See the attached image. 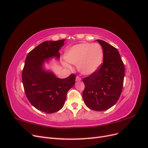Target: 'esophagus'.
<instances>
[{
  "label": "esophagus",
  "mask_w": 148,
  "mask_h": 148,
  "mask_svg": "<svg viewBox=\"0 0 148 148\" xmlns=\"http://www.w3.org/2000/svg\"><path fill=\"white\" fill-rule=\"evenodd\" d=\"M81 80H82V78L79 77H78V76H77V77H76V81L78 82V81H81Z\"/></svg>",
  "instance_id": "obj_1"
}]
</instances>
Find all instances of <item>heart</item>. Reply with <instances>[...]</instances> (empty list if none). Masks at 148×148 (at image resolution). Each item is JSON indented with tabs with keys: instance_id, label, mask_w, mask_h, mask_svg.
Wrapping results in <instances>:
<instances>
[{
	"instance_id": "1",
	"label": "heart",
	"mask_w": 148,
	"mask_h": 148,
	"mask_svg": "<svg viewBox=\"0 0 148 148\" xmlns=\"http://www.w3.org/2000/svg\"><path fill=\"white\" fill-rule=\"evenodd\" d=\"M104 52L98 44L82 43L69 48L65 52V59L69 63L77 65L78 70L84 75H91L99 70L102 64ZM69 67L67 64H64Z\"/></svg>"
}]
</instances>
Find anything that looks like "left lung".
<instances>
[{"mask_svg": "<svg viewBox=\"0 0 148 148\" xmlns=\"http://www.w3.org/2000/svg\"><path fill=\"white\" fill-rule=\"evenodd\" d=\"M104 52L103 64L96 73L83 78L84 104L93 110L103 111L114 106L122 91L125 66L118 50L97 39Z\"/></svg>", "mask_w": 148, "mask_h": 148, "instance_id": "obj_1", "label": "left lung"}]
</instances>
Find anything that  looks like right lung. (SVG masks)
<instances>
[{
    "instance_id": "add662e5",
    "label": "right lung",
    "mask_w": 148,
    "mask_h": 148,
    "mask_svg": "<svg viewBox=\"0 0 148 148\" xmlns=\"http://www.w3.org/2000/svg\"><path fill=\"white\" fill-rule=\"evenodd\" d=\"M65 41H46L40 44L28 53L22 71V82L28 99L36 109L47 114L56 112L63 107L67 92L75 83V75L60 79L44 67L49 59H60L59 51Z\"/></svg>"
}]
</instances>
